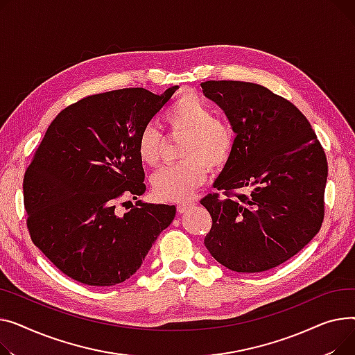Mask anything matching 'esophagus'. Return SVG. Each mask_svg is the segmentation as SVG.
Listing matches in <instances>:
<instances>
[{"label": "esophagus", "mask_w": 355, "mask_h": 355, "mask_svg": "<svg viewBox=\"0 0 355 355\" xmlns=\"http://www.w3.org/2000/svg\"><path fill=\"white\" fill-rule=\"evenodd\" d=\"M191 206H192V202H189V200L179 202L178 203V212L179 214H184V212H187V211L191 209Z\"/></svg>", "instance_id": "1"}]
</instances>
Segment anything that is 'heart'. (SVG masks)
<instances>
[{
  "label": "heart",
  "mask_w": 355,
  "mask_h": 355,
  "mask_svg": "<svg viewBox=\"0 0 355 355\" xmlns=\"http://www.w3.org/2000/svg\"><path fill=\"white\" fill-rule=\"evenodd\" d=\"M172 137L183 136L179 144L182 162L163 168L152 178L155 195L168 202L189 198L205 182L207 168L220 171L231 160L235 136L231 124L215 117L212 109L196 94L178 96L163 116ZM166 146L164 135L149 124L137 139V155L148 166H157Z\"/></svg>",
  "instance_id": "1"
}]
</instances>
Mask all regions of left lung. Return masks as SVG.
Masks as SVG:
<instances>
[{
    "mask_svg": "<svg viewBox=\"0 0 355 355\" xmlns=\"http://www.w3.org/2000/svg\"><path fill=\"white\" fill-rule=\"evenodd\" d=\"M203 94L235 132L231 160L200 203L211 255L235 272H263L298 254L324 220L328 163L306 117L255 83L211 80Z\"/></svg>",
    "mask_w": 355,
    "mask_h": 355,
    "instance_id": "left-lung-1",
    "label": "left lung"
}]
</instances>
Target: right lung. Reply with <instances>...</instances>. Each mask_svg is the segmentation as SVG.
Listing matches in <instances>:
<instances>
[{"label": "right lung", "instance_id": "right-lung-1", "mask_svg": "<svg viewBox=\"0 0 355 355\" xmlns=\"http://www.w3.org/2000/svg\"><path fill=\"white\" fill-rule=\"evenodd\" d=\"M176 89L85 97L60 112L41 140L23 182L27 227L71 279L92 286L129 279L172 223L175 205L137 200L121 215L117 203L144 193L137 139Z\"/></svg>", "mask_w": 355, "mask_h": 355}]
</instances>
